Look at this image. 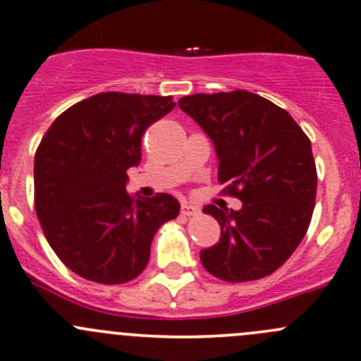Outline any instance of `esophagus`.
I'll return each mask as SVG.
<instances>
[{
	"label": "esophagus",
	"mask_w": 361,
	"mask_h": 361,
	"mask_svg": "<svg viewBox=\"0 0 361 361\" xmlns=\"http://www.w3.org/2000/svg\"><path fill=\"white\" fill-rule=\"evenodd\" d=\"M197 214H200V208L194 207V204L190 203L181 204V215H185V217H192V215H197Z\"/></svg>",
	"instance_id": "1"
}]
</instances>
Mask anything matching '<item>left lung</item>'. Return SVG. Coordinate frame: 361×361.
I'll use <instances>...</instances> for the list:
<instances>
[{
	"instance_id": "obj_1",
	"label": "left lung",
	"mask_w": 361,
	"mask_h": 361,
	"mask_svg": "<svg viewBox=\"0 0 361 361\" xmlns=\"http://www.w3.org/2000/svg\"><path fill=\"white\" fill-rule=\"evenodd\" d=\"M178 106L210 137L219 181L242 201L240 210L203 208L217 219L221 238L201 251V264L231 283L272 274L312 221L317 194L312 142L287 110L247 90L185 96Z\"/></svg>"
}]
</instances>
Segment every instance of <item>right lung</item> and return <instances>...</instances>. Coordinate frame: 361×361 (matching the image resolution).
Returning <instances> with one entry per match:
<instances>
[{"instance_id": "right-lung-1", "label": "right lung", "mask_w": 361, "mask_h": 361, "mask_svg": "<svg viewBox=\"0 0 361 361\" xmlns=\"http://www.w3.org/2000/svg\"><path fill=\"white\" fill-rule=\"evenodd\" d=\"M171 96L101 92L67 109L35 153V212L56 257L89 281L119 285L146 269L151 242L176 219L171 194L133 200L130 167L142 135L174 109Z\"/></svg>"}]
</instances>
